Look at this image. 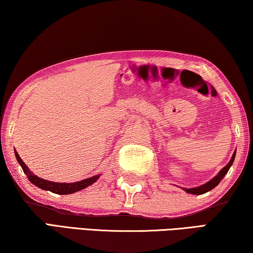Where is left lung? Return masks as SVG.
Listing matches in <instances>:
<instances>
[{"mask_svg":"<svg viewBox=\"0 0 253 253\" xmlns=\"http://www.w3.org/2000/svg\"><path fill=\"white\" fill-rule=\"evenodd\" d=\"M234 157H235V152L233 153L232 157H231V160H230V162L228 163V164H226V166H224V168L220 170L219 174H217L215 177H213V178L211 179V181H209L208 183H205V184H203V185L198 186V187H193V188H183V190L185 191L186 193L195 194V195H201V194L207 193V192H209V191H211L212 188L215 187V186L217 185V184H219V183L222 181V178H223V177L225 176V174L228 173V170H229V169L231 168V165L233 164Z\"/></svg>","mask_w":253,"mask_h":253,"instance_id":"1","label":"left lung"}]
</instances>
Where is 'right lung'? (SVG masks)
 Listing matches in <instances>:
<instances>
[{
	"mask_svg": "<svg viewBox=\"0 0 253 253\" xmlns=\"http://www.w3.org/2000/svg\"><path fill=\"white\" fill-rule=\"evenodd\" d=\"M15 157H16V160H18L19 164L21 165V168H22L23 172L28 176L30 182L34 184V185L38 186L39 188H42V190L50 191L55 194H71V193H75V192H78L80 190H84V188L95 183L100 176V175H95V176H92V177L85 178V179H83V181L75 182V183L50 182V181H46V179L40 178L39 176H37V175H34L31 170L27 168V165L24 164L22 158L19 156V154L16 151H15Z\"/></svg>",
	"mask_w": 253,
	"mask_h": 253,
	"instance_id": "obj_1",
	"label": "right lung"
}]
</instances>
